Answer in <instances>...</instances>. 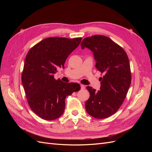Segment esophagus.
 <instances>
[{
  "instance_id": "1",
  "label": "esophagus",
  "mask_w": 152,
  "mask_h": 152,
  "mask_svg": "<svg viewBox=\"0 0 152 152\" xmlns=\"http://www.w3.org/2000/svg\"><path fill=\"white\" fill-rule=\"evenodd\" d=\"M80 88H81V89H84L86 88V87H85L84 85L81 84V85H80Z\"/></svg>"
}]
</instances>
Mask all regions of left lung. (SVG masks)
<instances>
[{"instance_id": "left-lung-1", "label": "left lung", "mask_w": 152, "mask_h": 152, "mask_svg": "<svg viewBox=\"0 0 152 152\" xmlns=\"http://www.w3.org/2000/svg\"><path fill=\"white\" fill-rule=\"evenodd\" d=\"M82 49L87 48L93 53L96 68L103 77H100L99 91L90 86L86 102V110L96 118H105L117 112L125 99L131 82L129 58L125 50L108 37L96 35L85 38Z\"/></svg>"}]
</instances>
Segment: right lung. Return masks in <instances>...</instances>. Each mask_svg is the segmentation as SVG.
Segmentation results:
<instances>
[{"label": "right lung", "instance_id": "add662e5", "mask_svg": "<svg viewBox=\"0 0 152 152\" xmlns=\"http://www.w3.org/2000/svg\"><path fill=\"white\" fill-rule=\"evenodd\" d=\"M81 40V37L46 38L26 54L22 84L30 108L44 120L53 121L60 117L65 110L66 96L80 89L79 84L56 80L54 74L64 66L66 58Z\"/></svg>", "mask_w": 152, "mask_h": 152}]
</instances>
